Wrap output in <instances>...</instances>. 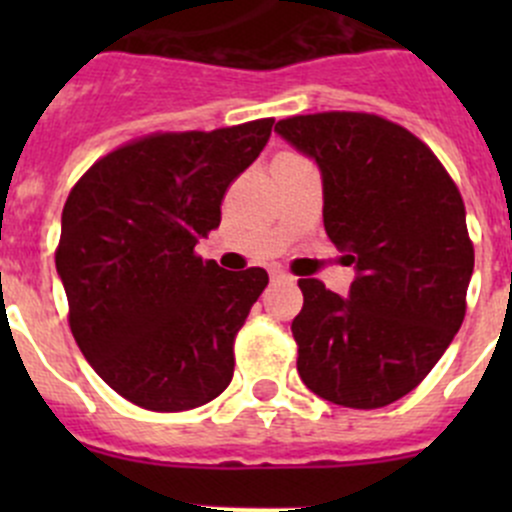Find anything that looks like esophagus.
<instances>
[{
	"mask_svg": "<svg viewBox=\"0 0 512 512\" xmlns=\"http://www.w3.org/2000/svg\"><path fill=\"white\" fill-rule=\"evenodd\" d=\"M270 277H272V280H287V272L280 270V267H272Z\"/></svg>",
	"mask_w": 512,
	"mask_h": 512,
	"instance_id": "34e87169",
	"label": "esophagus"
}]
</instances>
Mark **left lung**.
<instances>
[{
  "mask_svg": "<svg viewBox=\"0 0 512 512\" xmlns=\"http://www.w3.org/2000/svg\"><path fill=\"white\" fill-rule=\"evenodd\" d=\"M275 131L317 163L324 230L354 267L347 297L299 280V376L347 409L394 404L466 317L473 245L461 193L426 143L371 113L292 116Z\"/></svg>",
  "mask_w": 512,
  "mask_h": 512,
  "instance_id": "1",
  "label": "left lung"
}]
</instances>
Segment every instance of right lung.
<instances>
[{
    "mask_svg": "<svg viewBox=\"0 0 512 512\" xmlns=\"http://www.w3.org/2000/svg\"><path fill=\"white\" fill-rule=\"evenodd\" d=\"M272 123L141 138L69 193L56 272L71 332L96 374L141 409H195L232 381L235 334L270 280L262 267L203 262L195 245L220 225L227 185Z\"/></svg>",
    "mask_w": 512,
    "mask_h": 512,
    "instance_id": "obj_1",
    "label": "right lung"
}]
</instances>
